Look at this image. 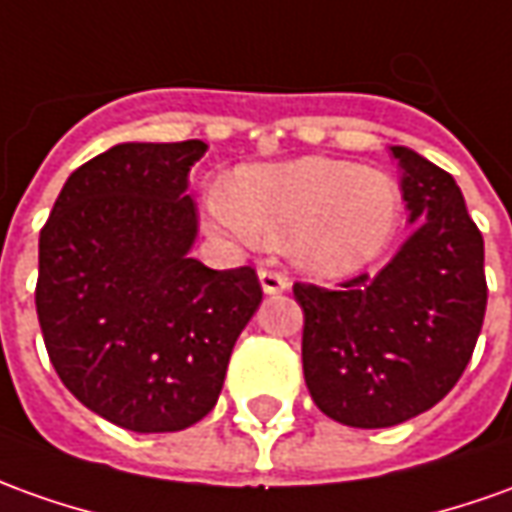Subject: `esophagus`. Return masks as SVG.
<instances>
[{
  "label": "esophagus",
  "instance_id": "esophagus-1",
  "mask_svg": "<svg viewBox=\"0 0 512 512\" xmlns=\"http://www.w3.org/2000/svg\"><path fill=\"white\" fill-rule=\"evenodd\" d=\"M259 284H262L264 295H278V292L290 290L287 276H281L276 270H259Z\"/></svg>",
  "mask_w": 512,
  "mask_h": 512
}]
</instances>
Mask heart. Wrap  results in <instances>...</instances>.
Masks as SVG:
<instances>
[{
	"instance_id": "1",
	"label": "heart",
	"mask_w": 512,
	"mask_h": 512,
	"mask_svg": "<svg viewBox=\"0 0 512 512\" xmlns=\"http://www.w3.org/2000/svg\"><path fill=\"white\" fill-rule=\"evenodd\" d=\"M225 234L267 248L290 245L292 262L323 281L357 276L390 250L401 225V189L382 172L306 155L242 167L209 200Z\"/></svg>"
}]
</instances>
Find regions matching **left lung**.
Listing matches in <instances>:
<instances>
[{
    "mask_svg": "<svg viewBox=\"0 0 512 512\" xmlns=\"http://www.w3.org/2000/svg\"><path fill=\"white\" fill-rule=\"evenodd\" d=\"M412 234L373 278L340 290L295 284L303 379L320 412L384 429L432 410L463 376L485 306V242L449 172L390 147Z\"/></svg>",
    "mask_w": 512,
    "mask_h": 512,
    "instance_id": "left-lung-1",
    "label": "left lung"
}]
</instances>
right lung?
I'll return each mask as SVG.
<instances>
[{
    "label": "right lung",
    "mask_w": 512,
    "mask_h": 512,
    "mask_svg": "<svg viewBox=\"0 0 512 512\" xmlns=\"http://www.w3.org/2000/svg\"><path fill=\"white\" fill-rule=\"evenodd\" d=\"M206 144L125 142L74 169L38 239L35 309L80 404L130 432L206 418L236 337L262 303L250 267L189 256V169Z\"/></svg>",
    "instance_id": "1"
}]
</instances>
